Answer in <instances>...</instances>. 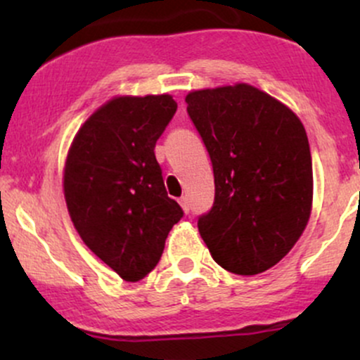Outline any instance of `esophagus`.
<instances>
[{
	"instance_id": "34e87169",
	"label": "esophagus",
	"mask_w": 360,
	"mask_h": 360,
	"mask_svg": "<svg viewBox=\"0 0 360 360\" xmlns=\"http://www.w3.org/2000/svg\"><path fill=\"white\" fill-rule=\"evenodd\" d=\"M179 205L183 206V210H184V213H189V200L186 196H183V198H179Z\"/></svg>"
}]
</instances>
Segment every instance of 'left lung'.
<instances>
[{
	"label": "left lung",
	"instance_id": "left-lung-1",
	"mask_svg": "<svg viewBox=\"0 0 360 360\" xmlns=\"http://www.w3.org/2000/svg\"><path fill=\"white\" fill-rule=\"evenodd\" d=\"M188 115L212 159L214 201L198 230L223 269L254 276L292 249L311 213L303 123L250 84L193 91Z\"/></svg>",
	"mask_w": 360,
	"mask_h": 360
}]
</instances>
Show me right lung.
<instances>
[{"label":"right lung","mask_w":360,"mask_h":360,"mask_svg":"<svg viewBox=\"0 0 360 360\" xmlns=\"http://www.w3.org/2000/svg\"><path fill=\"white\" fill-rule=\"evenodd\" d=\"M176 110L169 94L113 98L86 120L65 160L64 196L77 233L130 283L157 266L184 214L154 154Z\"/></svg>","instance_id":"obj_1"}]
</instances>
